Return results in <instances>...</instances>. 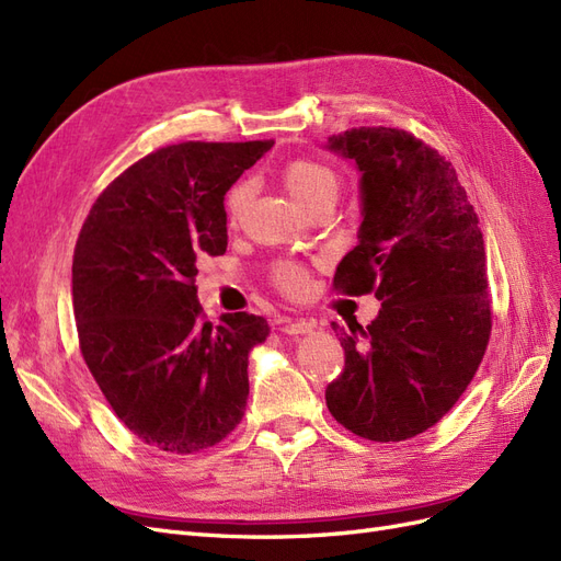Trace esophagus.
<instances>
[{
	"label": "esophagus",
	"mask_w": 561,
	"mask_h": 561,
	"mask_svg": "<svg viewBox=\"0 0 561 561\" xmlns=\"http://www.w3.org/2000/svg\"><path fill=\"white\" fill-rule=\"evenodd\" d=\"M316 328V322L309 318H285L280 322V330L285 334H309Z\"/></svg>",
	"instance_id": "obj_1"
}]
</instances>
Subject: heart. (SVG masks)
<instances>
[{
	"instance_id": "1",
	"label": "heart",
	"mask_w": 561,
	"mask_h": 561,
	"mask_svg": "<svg viewBox=\"0 0 561 561\" xmlns=\"http://www.w3.org/2000/svg\"><path fill=\"white\" fill-rule=\"evenodd\" d=\"M283 184L287 194H290L301 208L311 206L313 201L322 196H334L339 190V178L328 163L316 159H295L285 165L283 171ZM245 203V186H233L227 196V215L229 219H236L243 210ZM274 278L283 287L285 293H301L307 287V268L297 262H280L274 268Z\"/></svg>"
}]
</instances>
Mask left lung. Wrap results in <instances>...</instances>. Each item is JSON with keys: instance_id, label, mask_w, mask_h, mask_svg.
Segmentation results:
<instances>
[{"instance_id": "8db88e82", "label": "left lung", "mask_w": 561, "mask_h": 561, "mask_svg": "<svg viewBox=\"0 0 561 561\" xmlns=\"http://www.w3.org/2000/svg\"><path fill=\"white\" fill-rule=\"evenodd\" d=\"M325 149L358 171V245L334 285L375 293L367 328L332 322L346 353L325 390L351 433L400 443L435 426L478 371L491 332L484 241L449 161L398 128H353Z\"/></svg>"}]
</instances>
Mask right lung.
<instances>
[{"label": "right lung", "mask_w": 561, "mask_h": 561, "mask_svg": "<svg viewBox=\"0 0 561 561\" xmlns=\"http://www.w3.org/2000/svg\"><path fill=\"white\" fill-rule=\"evenodd\" d=\"M274 140L182 142L118 175L81 227L72 301L83 360L142 443L194 454L243 419L248 355L268 322L201 318L203 257L227 252L225 196Z\"/></svg>", "instance_id": "obj_1"}]
</instances>
